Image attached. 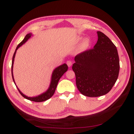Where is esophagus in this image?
I'll use <instances>...</instances> for the list:
<instances>
[{"label": "esophagus", "mask_w": 134, "mask_h": 134, "mask_svg": "<svg viewBox=\"0 0 134 134\" xmlns=\"http://www.w3.org/2000/svg\"><path fill=\"white\" fill-rule=\"evenodd\" d=\"M66 63H67V64L68 66H69V67H70L71 66V65H72V62H71L70 60H67Z\"/></svg>", "instance_id": "esophagus-1"}]
</instances>
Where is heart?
<instances>
[{
    "label": "heart",
    "mask_w": 134,
    "mask_h": 134,
    "mask_svg": "<svg viewBox=\"0 0 134 134\" xmlns=\"http://www.w3.org/2000/svg\"><path fill=\"white\" fill-rule=\"evenodd\" d=\"M81 38H79V40H81ZM89 40H85V41L83 42V44H82V47L83 48H86L87 47H89Z\"/></svg>",
    "instance_id": "heart-1"
}]
</instances>
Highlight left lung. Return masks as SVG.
Masks as SVG:
<instances>
[{
    "mask_svg": "<svg viewBox=\"0 0 134 134\" xmlns=\"http://www.w3.org/2000/svg\"><path fill=\"white\" fill-rule=\"evenodd\" d=\"M97 35L94 48L78 54L72 67L78 90L90 97L109 92L117 81L120 70L115 44L101 32H97Z\"/></svg>",
    "mask_w": 134,
    "mask_h": 134,
    "instance_id": "1",
    "label": "left lung"
}]
</instances>
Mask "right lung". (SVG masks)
Segmentation results:
<instances>
[{"mask_svg": "<svg viewBox=\"0 0 134 134\" xmlns=\"http://www.w3.org/2000/svg\"><path fill=\"white\" fill-rule=\"evenodd\" d=\"M31 36H32V34L31 33L27 34V35L25 36V37L24 38L23 40L22 41V42H20V43L18 45V46H17V47L16 48L15 52H14V55H13V60H12V65H11V73H12V77H13V81L14 82V83H15V81H14V76H13V64H14V58H15L16 50L18 49L20 47L22 46V45H23L24 43H25V42L27 41V40L29 39ZM67 70H68V66H67V65L65 63L56 68V69L53 70V71L52 72V78H51V83H50L49 88H48V89L45 92L41 94H40V95L36 96V97H27L26 96H25L21 92V91L19 90L18 87H17H17V89H18L19 93L21 94L26 99H29V100L32 101L38 102L45 101L47 100V99H49L53 95L54 93H55V92L56 88L57 87V85H58L59 79H60L62 75L67 71Z\"/></svg>", "mask_w": 134, "mask_h": 134, "instance_id": "add662e5", "label": "right lung"}]
</instances>
